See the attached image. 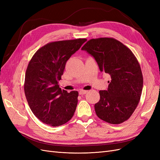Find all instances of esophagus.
Wrapping results in <instances>:
<instances>
[{"instance_id": "1", "label": "esophagus", "mask_w": 160, "mask_h": 160, "mask_svg": "<svg viewBox=\"0 0 160 160\" xmlns=\"http://www.w3.org/2000/svg\"><path fill=\"white\" fill-rule=\"evenodd\" d=\"M88 91L80 90V91H79V95H85V94H86L87 93H88Z\"/></svg>"}]
</instances>
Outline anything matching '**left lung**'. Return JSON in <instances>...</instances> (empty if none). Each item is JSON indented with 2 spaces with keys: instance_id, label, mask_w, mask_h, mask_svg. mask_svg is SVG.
Listing matches in <instances>:
<instances>
[{
  "instance_id": "left-lung-1",
  "label": "left lung",
  "mask_w": 160,
  "mask_h": 160,
  "mask_svg": "<svg viewBox=\"0 0 160 160\" xmlns=\"http://www.w3.org/2000/svg\"><path fill=\"white\" fill-rule=\"evenodd\" d=\"M82 50L93 56L101 71L111 76L107 91H99L95 104L97 115L111 124L127 121L138 107L143 89V75L132 51L113 38H92Z\"/></svg>"
}]
</instances>
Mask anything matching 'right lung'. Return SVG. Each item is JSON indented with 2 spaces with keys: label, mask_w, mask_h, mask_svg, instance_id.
<instances>
[{
  "label": "right lung",
  "mask_w": 160,
  "mask_h": 160,
  "mask_svg": "<svg viewBox=\"0 0 160 160\" xmlns=\"http://www.w3.org/2000/svg\"><path fill=\"white\" fill-rule=\"evenodd\" d=\"M86 38L51 42L34 54L26 70L24 90L33 114L42 123L60 126L72 118L79 93L59 88L66 62Z\"/></svg>",
  "instance_id": "right-lung-1"
}]
</instances>
